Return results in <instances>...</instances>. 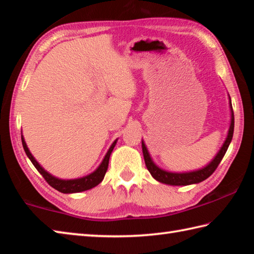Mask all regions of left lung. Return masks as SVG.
Masks as SVG:
<instances>
[{
  "mask_svg": "<svg viewBox=\"0 0 254 254\" xmlns=\"http://www.w3.org/2000/svg\"><path fill=\"white\" fill-rule=\"evenodd\" d=\"M229 99H230V97H229ZM230 110H232V120H230V126H229L227 138H226V140H225L224 144L222 145L221 150L218 151V153L215 155V157H214V159L210 163H208L205 167L201 168V170L193 171V172H187V173H172V172H167V171L162 170V168L156 166L155 163L152 161L149 152H148V150H146V146H145L144 142L142 141L141 144H142V152H143L145 166H146V168H148L150 174L152 175V177L156 179L157 182L166 184V185H172V186H187V185L198 184V183L203 182V180L210 177L211 175L215 172L219 163H221L222 159L224 157L225 153H226V151L230 144V141H232V139H233L234 127H235V117H234L232 101H230Z\"/></svg>",
  "mask_w": 254,
  "mask_h": 254,
  "instance_id": "left-lung-1",
  "label": "left lung"
}]
</instances>
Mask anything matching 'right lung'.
<instances>
[{
    "label": "right lung",
    "instance_id": "obj_1",
    "mask_svg": "<svg viewBox=\"0 0 254 254\" xmlns=\"http://www.w3.org/2000/svg\"><path fill=\"white\" fill-rule=\"evenodd\" d=\"M21 142H22V146H24V150L26 152L27 156L29 157V160L31 161L32 164L35 165V167L37 168V171L42 175L43 178L46 179V182L51 186V187H53L54 189L60 191V192H62V193H75V192H81V191H86V190L91 189V188L95 187V186H98L101 182H102L104 176H105V173H106V171H108L111 153H112L113 149H114L117 140H115V141L113 142V144L111 145V148L108 151V153L105 154L102 163H101L100 166L93 173L89 174V175H87V176L81 177V178L68 179V180L56 178V177L53 176V175H51L50 173H48L36 161L35 157L32 156V154L30 153V151H29V149H28V146L25 142V139L22 136H21Z\"/></svg>",
    "mask_w": 254,
    "mask_h": 254
}]
</instances>
